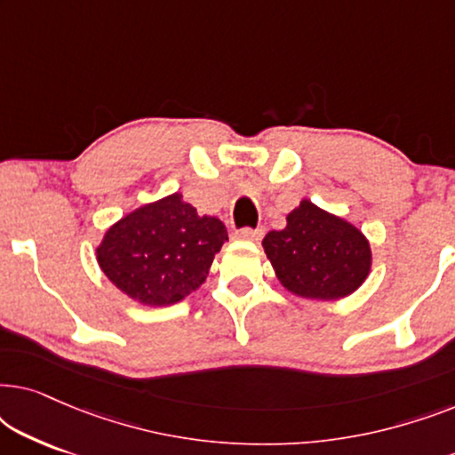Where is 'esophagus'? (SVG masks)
Instances as JSON below:
<instances>
[{"instance_id":"esophagus-1","label":"esophagus","mask_w":455,"mask_h":455,"mask_svg":"<svg viewBox=\"0 0 455 455\" xmlns=\"http://www.w3.org/2000/svg\"><path fill=\"white\" fill-rule=\"evenodd\" d=\"M260 235H263V229H252V228H244V229H240V232H235V238L251 240V242L260 240Z\"/></svg>"}]
</instances>
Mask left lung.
I'll use <instances>...</instances> for the list:
<instances>
[{
	"label": "left lung",
	"mask_w": 455,
	"mask_h": 455,
	"mask_svg": "<svg viewBox=\"0 0 455 455\" xmlns=\"http://www.w3.org/2000/svg\"><path fill=\"white\" fill-rule=\"evenodd\" d=\"M279 282L313 300L352 294L371 269V246L363 232L310 201L288 215V226L263 240Z\"/></svg>",
	"instance_id": "8db88e82"
}]
</instances>
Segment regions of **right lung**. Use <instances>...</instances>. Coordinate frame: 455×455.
<instances>
[{"mask_svg": "<svg viewBox=\"0 0 455 455\" xmlns=\"http://www.w3.org/2000/svg\"><path fill=\"white\" fill-rule=\"evenodd\" d=\"M226 240L228 229L217 217H201L176 192L111 226L97 260L124 294L147 307H165L207 279Z\"/></svg>", "mask_w": 455, "mask_h": 455, "instance_id": "right-lung-1", "label": "right lung"}]
</instances>
